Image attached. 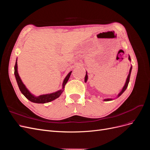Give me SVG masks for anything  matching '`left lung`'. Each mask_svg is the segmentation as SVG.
I'll return each mask as SVG.
<instances>
[{"label": "left lung", "mask_w": 150, "mask_h": 150, "mask_svg": "<svg viewBox=\"0 0 150 150\" xmlns=\"http://www.w3.org/2000/svg\"><path fill=\"white\" fill-rule=\"evenodd\" d=\"M128 59H129V61H131V58H130V56H129V57H128ZM131 69H132V66H131V67H130L129 72V74H128V78H127V79H126L125 84V86H123V88H122V90H121V91L118 94V95H117V98L120 97V96H121V95L125 92V91L127 87H128V83H129V78H130V75H131ZM87 80H88V74H87V72H86V76H85V79H84V81H85V82H86V81H87ZM111 100H112V99H110V98H108V99H104V101H111Z\"/></svg>", "instance_id": "obj_1"}]
</instances>
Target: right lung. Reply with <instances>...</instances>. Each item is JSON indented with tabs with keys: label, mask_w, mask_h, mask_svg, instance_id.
Returning <instances> with one entry per match:
<instances>
[{
	"label": "right lung",
	"mask_w": 150,
	"mask_h": 150,
	"mask_svg": "<svg viewBox=\"0 0 150 150\" xmlns=\"http://www.w3.org/2000/svg\"><path fill=\"white\" fill-rule=\"evenodd\" d=\"M17 61V59H16V64L14 66V74H15L17 83L18 86H19V89L21 91V93L23 94L24 96L27 99H29L30 101L35 103H46L51 102V101L54 100V99H56L57 98L61 96V94H62V93L64 91V86H65L66 84L67 83L68 80H69V77L71 76L72 71L69 72V74L66 76L65 79H64V81H63V83H62V89L59 90L55 93L47 94H42V95H40V96H35L34 95H33V94H31L30 93L29 91L26 88L24 84V83H22L20 76H19V74H18Z\"/></svg>",
	"instance_id": "right-lung-1"
}]
</instances>
